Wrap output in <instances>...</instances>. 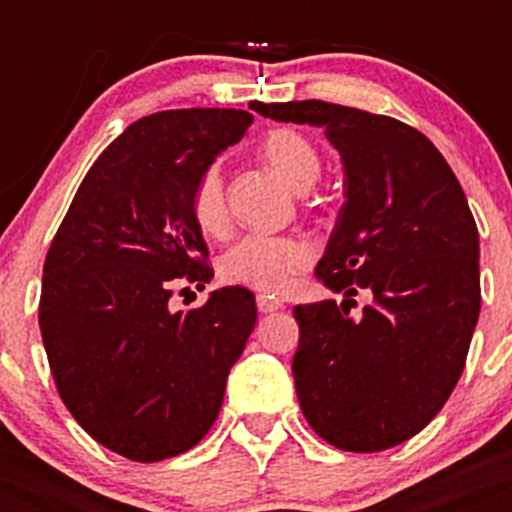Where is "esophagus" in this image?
<instances>
[{"label": "esophagus", "instance_id": "34e87169", "mask_svg": "<svg viewBox=\"0 0 512 512\" xmlns=\"http://www.w3.org/2000/svg\"><path fill=\"white\" fill-rule=\"evenodd\" d=\"M284 308V303L281 300H276V297L271 295H257V311L260 313H276Z\"/></svg>", "mask_w": 512, "mask_h": 512}]
</instances>
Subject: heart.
I'll use <instances>...</instances> for the list:
<instances>
[{"instance_id":"heart-1","label":"heart","mask_w":512,"mask_h":512,"mask_svg":"<svg viewBox=\"0 0 512 512\" xmlns=\"http://www.w3.org/2000/svg\"><path fill=\"white\" fill-rule=\"evenodd\" d=\"M260 154L276 175L295 191L311 188L321 175V159L311 140L295 130H273L260 143ZM193 220L209 236H220L228 228L225 183L220 167H209L193 191ZM313 260L311 241L295 233H249L236 241L220 260V276L231 284L281 295L292 287L300 271Z\"/></svg>"}]
</instances>
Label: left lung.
<instances>
[{"mask_svg": "<svg viewBox=\"0 0 512 512\" xmlns=\"http://www.w3.org/2000/svg\"><path fill=\"white\" fill-rule=\"evenodd\" d=\"M252 108L321 127L345 172V204L316 265L345 300L292 311L300 409L337 449H390L441 412L465 369L481 311L478 228L465 191L438 148L398 119L324 100ZM358 288L370 305L350 317Z\"/></svg>", "mask_w": 512, "mask_h": 512, "instance_id": "1", "label": "left lung"}]
</instances>
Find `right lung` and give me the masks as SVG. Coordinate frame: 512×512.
<instances>
[{"instance_id":"1","label":"right lung","mask_w":512,"mask_h":512,"mask_svg":"<svg viewBox=\"0 0 512 512\" xmlns=\"http://www.w3.org/2000/svg\"><path fill=\"white\" fill-rule=\"evenodd\" d=\"M249 124L236 108H177L130 124L84 175L44 260L39 329L60 398L127 460H167L207 436L255 329L244 287L170 311L172 289L212 279L193 191Z\"/></svg>"}]
</instances>
